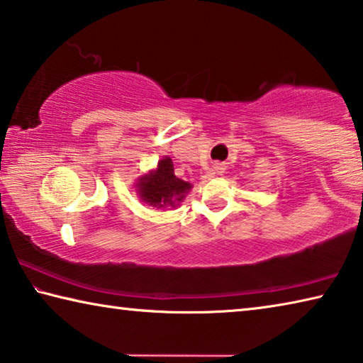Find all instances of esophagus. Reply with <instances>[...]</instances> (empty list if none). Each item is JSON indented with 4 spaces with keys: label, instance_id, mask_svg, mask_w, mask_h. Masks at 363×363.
Segmentation results:
<instances>
[{
    "label": "esophagus",
    "instance_id": "esophagus-1",
    "mask_svg": "<svg viewBox=\"0 0 363 363\" xmlns=\"http://www.w3.org/2000/svg\"><path fill=\"white\" fill-rule=\"evenodd\" d=\"M214 169H216L218 174H220V173H223V171H224V168L220 167V164H216V167H214Z\"/></svg>",
    "mask_w": 363,
    "mask_h": 363
}]
</instances>
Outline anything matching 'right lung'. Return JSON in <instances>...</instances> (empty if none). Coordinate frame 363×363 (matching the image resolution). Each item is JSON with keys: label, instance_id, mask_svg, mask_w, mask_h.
Masks as SVG:
<instances>
[{"label": "right lung", "instance_id": "right-lung-1", "mask_svg": "<svg viewBox=\"0 0 363 363\" xmlns=\"http://www.w3.org/2000/svg\"><path fill=\"white\" fill-rule=\"evenodd\" d=\"M192 189V184L179 179L174 174L173 160L164 155L158 160L157 167L136 177L134 190L138 199L155 210L181 206V201Z\"/></svg>", "mask_w": 363, "mask_h": 363}]
</instances>
